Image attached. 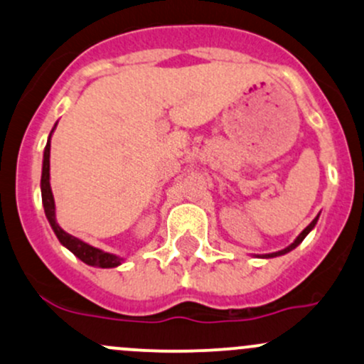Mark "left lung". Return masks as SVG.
<instances>
[{"instance_id": "8db88e82", "label": "left lung", "mask_w": 364, "mask_h": 364, "mask_svg": "<svg viewBox=\"0 0 364 364\" xmlns=\"http://www.w3.org/2000/svg\"><path fill=\"white\" fill-rule=\"evenodd\" d=\"M316 221H318V218H316V219H313V223H311V225H309V226H307V228H306V230H304V231H302V233H301V235H299V237H297V238H295V242L292 243V245H290V247H287V249H283V250H279V252H274V254H267V255H264V257H277V255H283V254L290 252V250H292V249H295V247H297V245H299V243H301L302 240H304V238H306V235H307V233H309V231H311V230H313V228H314V225H316Z\"/></svg>"}]
</instances>
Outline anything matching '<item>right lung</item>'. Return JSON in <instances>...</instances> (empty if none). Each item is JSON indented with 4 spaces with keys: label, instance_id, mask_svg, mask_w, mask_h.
<instances>
[{
    "label": "right lung",
    "instance_id": "obj_1",
    "mask_svg": "<svg viewBox=\"0 0 364 364\" xmlns=\"http://www.w3.org/2000/svg\"><path fill=\"white\" fill-rule=\"evenodd\" d=\"M51 136V134H50ZM41 197H43V205H45V214L50 221L51 228H53L55 235L60 240L62 245H65L67 249L70 250L72 254L77 255L82 262L90 266H97V267H115L121 264L122 259L117 257V255H112L103 252V250L95 249V247L87 245V243L81 242L79 238L72 237V235L65 233L62 228L58 226L57 219H55V202H53V195H51V188H50V139L46 143L45 149V157H43V174H41Z\"/></svg>",
    "mask_w": 364,
    "mask_h": 364
}]
</instances>
